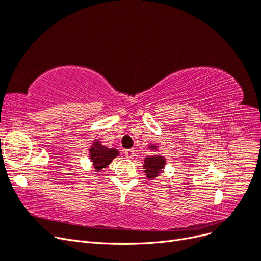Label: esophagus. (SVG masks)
I'll list each match as a JSON object with an SVG mask.
<instances>
[{
    "instance_id": "esophagus-1",
    "label": "esophagus",
    "mask_w": 261,
    "mask_h": 261,
    "mask_svg": "<svg viewBox=\"0 0 261 261\" xmlns=\"http://www.w3.org/2000/svg\"><path fill=\"white\" fill-rule=\"evenodd\" d=\"M134 154H135V150L134 149H127L125 150V155L128 158V159H132V158L134 156Z\"/></svg>"
}]
</instances>
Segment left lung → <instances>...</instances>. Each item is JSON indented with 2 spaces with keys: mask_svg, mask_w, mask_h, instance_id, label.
Segmentation results:
<instances>
[{
  "mask_svg": "<svg viewBox=\"0 0 261 261\" xmlns=\"http://www.w3.org/2000/svg\"><path fill=\"white\" fill-rule=\"evenodd\" d=\"M150 149L156 150L158 146H149ZM165 165V159L164 156H161L159 154H154V155H148L145 159L144 163V171L146 173V175L148 178H154L156 176H159L160 173H162V170L164 169Z\"/></svg>",
  "mask_w": 261,
  "mask_h": 261,
  "instance_id": "left-lung-1",
  "label": "left lung"
}]
</instances>
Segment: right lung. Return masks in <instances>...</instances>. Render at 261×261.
I'll return each instance as SVG.
<instances>
[{"label":"right lung","mask_w":261,"mask_h":261,"mask_svg":"<svg viewBox=\"0 0 261 261\" xmlns=\"http://www.w3.org/2000/svg\"><path fill=\"white\" fill-rule=\"evenodd\" d=\"M89 153L93 168L97 172H100L102 169L107 168L114 158L120 154L118 150L101 145L99 140L93 141V144L89 149Z\"/></svg>","instance_id":"right-lung-1"}]
</instances>
